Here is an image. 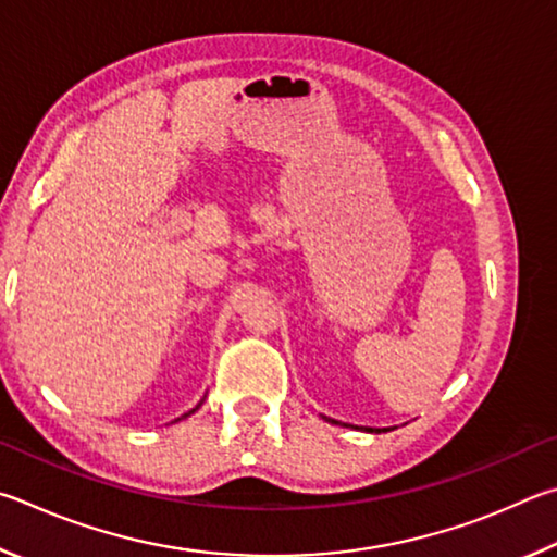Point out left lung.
Instances as JSON below:
<instances>
[{"instance_id":"8db88e82","label":"left lung","mask_w":557,"mask_h":557,"mask_svg":"<svg viewBox=\"0 0 557 557\" xmlns=\"http://www.w3.org/2000/svg\"><path fill=\"white\" fill-rule=\"evenodd\" d=\"M327 423H333V425H337L339 421H335V418H327V416H323ZM339 425H345V423H339ZM352 428H357V425H352ZM357 431H364V433H388V431H394V428H357Z\"/></svg>"}]
</instances>
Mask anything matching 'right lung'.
Listing matches in <instances>:
<instances>
[{
    "label": "right lung",
    "instance_id": "add662e5",
    "mask_svg": "<svg viewBox=\"0 0 557 557\" xmlns=\"http://www.w3.org/2000/svg\"><path fill=\"white\" fill-rule=\"evenodd\" d=\"M200 406H202V401H200V404H198V406H195V408H193V411H188V413H185V416H183V418H188V416H190V413H195V411H198V408H200ZM178 421H181V418H178Z\"/></svg>",
    "mask_w": 557,
    "mask_h": 557
}]
</instances>
